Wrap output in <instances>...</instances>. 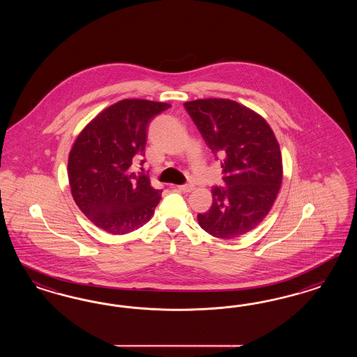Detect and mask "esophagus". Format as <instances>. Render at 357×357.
<instances>
[{"label":"esophagus","mask_w":357,"mask_h":357,"mask_svg":"<svg viewBox=\"0 0 357 357\" xmlns=\"http://www.w3.org/2000/svg\"><path fill=\"white\" fill-rule=\"evenodd\" d=\"M178 188L183 192H191L194 190V184H181V185H178Z\"/></svg>","instance_id":"obj_1"}]
</instances>
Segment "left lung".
<instances>
[{"label": "left lung", "mask_w": 357, "mask_h": 357, "mask_svg": "<svg viewBox=\"0 0 357 357\" xmlns=\"http://www.w3.org/2000/svg\"><path fill=\"white\" fill-rule=\"evenodd\" d=\"M184 108L221 161L225 187L212 188V206L197 215L211 236L233 239L258 227L280 190L279 142L257 112L229 99H197Z\"/></svg>", "instance_id": "left-lung-1"}]
</instances>
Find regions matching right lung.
<instances>
[{
	"mask_svg": "<svg viewBox=\"0 0 357 357\" xmlns=\"http://www.w3.org/2000/svg\"><path fill=\"white\" fill-rule=\"evenodd\" d=\"M170 105L124 99L102 111L82 130L69 153L68 176L84 215L111 234H127L145 225L161 200L149 176L132 163L145 155L151 120ZM145 160H141V165Z\"/></svg>",
	"mask_w": 357,
	"mask_h": 357,
	"instance_id": "right-lung-1",
	"label": "right lung"
}]
</instances>
